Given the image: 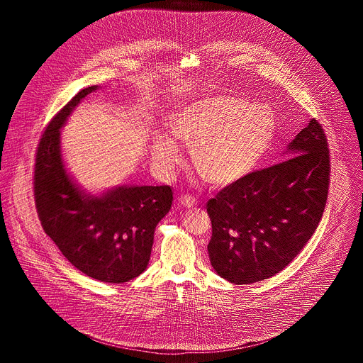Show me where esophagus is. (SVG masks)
<instances>
[{
  "mask_svg": "<svg viewBox=\"0 0 363 363\" xmlns=\"http://www.w3.org/2000/svg\"><path fill=\"white\" fill-rule=\"evenodd\" d=\"M179 204L182 207L191 208L197 204V200L194 197H191L190 194H184V196L179 197Z\"/></svg>",
  "mask_w": 363,
  "mask_h": 363,
  "instance_id": "obj_1",
  "label": "esophagus"
}]
</instances>
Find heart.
I'll list each match as a JSON object with an SVG mask.
<instances>
[{"label": "heart", "mask_w": 363, "mask_h": 363, "mask_svg": "<svg viewBox=\"0 0 363 363\" xmlns=\"http://www.w3.org/2000/svg\"><path fill=\"white\" fill-rule=\"evenodd\" d=\"M175 138L191 147L199 174L212 185L225 186L252 173L275 136V116L264 106L235 96H212L184 104L169 122ZM152 157L163 172L182 160L173 138L154 140Z\"/></svg>", "instance_id": "b5f03b06"}]
</instances>
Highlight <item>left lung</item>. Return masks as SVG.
I'll return each instance as SVG.
<instances>
[{"mask_svg": "<svg viewBox=\"0 0 363 363\" xmlns=\"http://www.w3.org/2000/svg\"><path fill=\"white\" fill-rule=\"evenodd\" d=\"M290 159L247 174L208 201L211 265L234 284H250L286 268L311 240L329 189L324 129L311 120L287 147Z\"/></svg>", "mask_w": 363, "mask_h": 363, "instance_id": "obj_1", "label": "left lung"}]
</instances>
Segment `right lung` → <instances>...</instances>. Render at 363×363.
<instances>
[{"mask_svg": "<svg viewBox=\"0 0 363 363\" xmlns=\"http://www.w3.org/2000/svg\"><path fill=\"white\" fill-rule=\"evenodd\" d=\"M98 88L74 95L42 135L35 157V204L45 233L73 267L104 283H125L145 271L156 225L170 211L173 191L167 185L117 186L92 196L70 177L60 129Z\"/></svg>", "mask_w": 363, "mask_h": 363, "instance_id": "right-lung-1", "label": "right lung"}]
</instances>
